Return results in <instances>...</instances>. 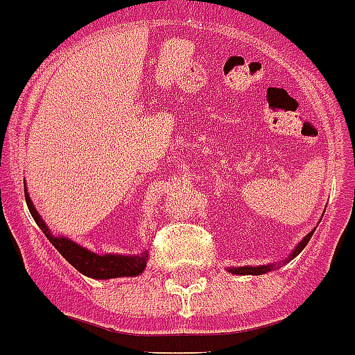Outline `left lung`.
Returning <instances> with one entry per match:
<instances>
[{"mask_svg": "<svg viewBox=\"0 0 355 355\" xmlns=\"http://www.w3.org/2000/svg\"><path fill=\"white\" fill-rule=\"evenodd\" d=\"M311 236H313V231L309 234H306V236H304V240L300 241L299 245L295 247V250H293V252H291L290 259L295 258V256H297V254H299L300 250H302L304 247L307 245V241L311 240ZM272 268H274V265H266V266H241V268H231V270H229V272H233V274H240V275H261V274H266V272H270Z\"/></svg>", "mask_w": 355, "mask_h": 355, "instance_id": "obj_1", "label": "left lung"}]
</instances>
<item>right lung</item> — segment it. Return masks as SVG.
Returning <instances> with one entry per match:
<instances>
[{
    "label": "right lung",
    "instance_id": "1",
    "mask_svg": "<svg viewBox=\"0 0 355 355\" xmlns=\"http://www.w3.org/2000/svg\"><path fill=\"white\" fill-rule=\"evenodd\" d=\"M24 197H26L28 209H30L33 220H35L37 225L42 229V233L46 234V238H48L53 245H55V249L83 275H89V277L94 279H114L124 277V275H139L140 272L146 268L147 252L140 254V256H115V254L99 256V254L87 250L85 247H80L78 243L69 240V238L51 236L48 225L44 224L40 215L37 213L35 206L31 205V199L28 197L26 190H24Z\"/></svg>",
    "mask_w": 355,
    "mask_h": 355
}]
</instances>
